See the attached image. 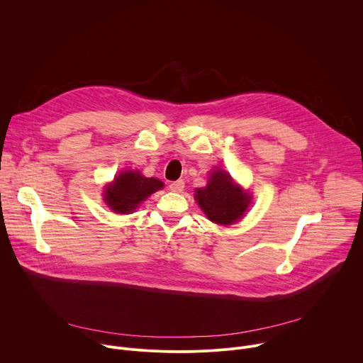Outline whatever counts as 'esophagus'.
Wrapping results in <instances>:
<instances>
[{
  "label": "esophagus",
  "instance_id": "34e87169",
  "mask_svg": "<svg viewBox=\"0 0 363 363\" xmlns=\"http://www.w3.org/2000/svg\"><path fill=\"white\" fill-rule=\"evenodd\" d=\"M184 186H185L184 179H178V181L169 184V189H171L172 192H182V191H184Z\"/></svg>",
  "mask_w": 363,
  "mask_h": 363
}]
</instances>
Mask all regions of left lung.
<instances>
[{
  "instance_id": "8db88e82",
  "label": "left lung",
  "mask_w": 363,
  "mask_h": 363,
  "mask_svg": "<svg viewBox=\"0 0 363 363\" xmlns=\"http://www.w3.org/2000/svg\"><path fill=\"white\" fill-rule=\"evenodd\" d=\"M195 192V199L206 217L221 225L240 220L250 203V196L234 185L230 174L224 171H214L208 185Z\"/></svg>"
}]
</instances>
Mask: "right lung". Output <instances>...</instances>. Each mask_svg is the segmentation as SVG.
I'll list each match as a JSON object with an SVG mask.
<instances>
[{"label": "right lung", "instance_id": "add662e5", "mask_svg": "<svg viewBox=\"0 0 363 363\" xmlns=\"http://www.w3.org/2000/svg\"><path fill=\"white\" fill-rule=\"evenodd\" d=\"M164 186L157 178H145L139 172L125 171L106 186L105 201L115 213L129 214L150 194Z\"/></svg>", "mask_w": 363, "mask_h": 363}]
</instances>
